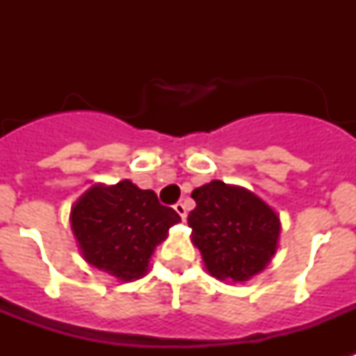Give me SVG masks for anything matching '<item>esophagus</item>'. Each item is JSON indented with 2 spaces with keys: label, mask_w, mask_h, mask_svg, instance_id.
Segmentation results:
<instances>
[{
  "label": "esophagus",
  "mask_w": 356,
  "mask_h": 356,
  "mask_svg": "<svg viewBox=\"0 0 356 356\" xmlns=\"http://www.w3.org/2000/svg\"><path fill=\"white\" fill-rule=\"evenodd\" d=\"M173 209H175V212H177L179 216L183 218H186V207H184V203H175V207H173Z\"/></svg>",
  "instance_id": "esophagus-1"
}]
</instances>
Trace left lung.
I'll return each instance as SVG.
<instances>
[{
    "label": "left lung",
    "mask_w": 356,
    "mask_h": 356,
    "mask_svg": "<svg viewBox=\"0 0 356 356\" xmlns=\"http://www.w3.org/2000/svg\"><path fill=\"white\" fill-rule=\"evenodd\" d=\"M192 197V243L207 271L220 281L243 282L264 270L281 234L277 212L253 192L223 181L203 184Z\"/></svg>",
    "instance_id": "obj_1"
}]
</instances>
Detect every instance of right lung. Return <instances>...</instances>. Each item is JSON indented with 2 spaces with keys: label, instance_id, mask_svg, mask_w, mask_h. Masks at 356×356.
Wrapping results in <instances>:
<instances>
[{
  "label": "right lung",
  "instance_id": "add662e5",
  "mask_svg": "<svg viewBox=\"0 0 356 356\" xmlns=\"http://www.w3.org/2000/svg\"><path fill=\"white\" fill-rule=\"evenodd\" d=\"M179 222L181 216L161 205L153 190H140L129 179L94 184L70 212L83 259L123 282L147 273L155 248Z\"/></svg>",
  "mask_w": 356,
  "mask_h": 356
}]
</instances>
